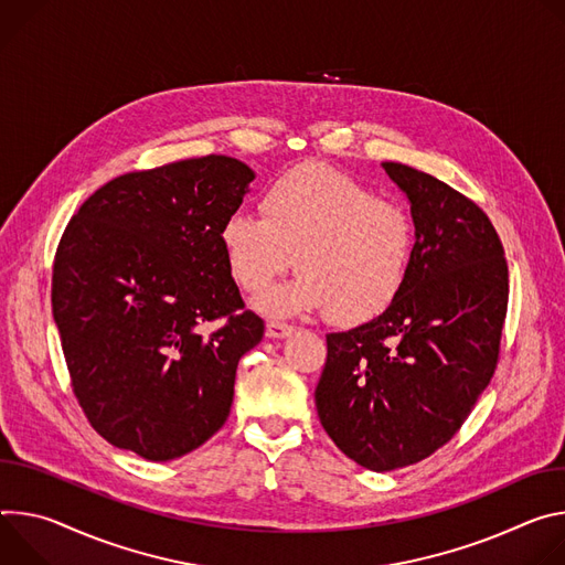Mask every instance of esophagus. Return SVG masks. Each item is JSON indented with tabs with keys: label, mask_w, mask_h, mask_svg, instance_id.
I'll return each mask as SVG.
<instances>
[{
	"label": "esophagus",
	"mask_w": 565,
	"mask_h": 565,
	"mask_svg": "<svg viewBox=\"0 0 565 565\" xmlns=\"http://www.w3.org/2000/svg\"><path fill=\"white\" fill-rule=\"evenodd\" d=\"M294 330H296L294 326L282 323V321H269V323H267V337H269V339H285V337H291Z\"/></svg>",
	"instance_id": "1"
}]
</instances>
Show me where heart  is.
<instances>
[{"label": "heart", "instance_id": "obj_1", "mask_svg": "<svg viewBox=\"0 0 565 565\" xmlns=\"http://www.w3.org/2000/svg\"><path fill=\"white\" fill-rule=\"evenodd\" d=\"M260 211L228 215L220 242L246 294H265L296 265V282L265 302L271 315L328 309L337 323H363L397 298L415 237L397 204L330 166L302 163L267 185Z\"/></svg>", "mask_w": 565, "mask_h": 565}]
</instances>
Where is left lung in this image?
I'll use <instances>...</instances> for the list:
<instances>
[{
  "mask_svg": "<svg viewBox=\"0 0 565 565\" xmlns=\"http://www.w3.org/2000/svg\"><path fill=\"white\" fill-rule=\"evenodd\" d=\"M411 202L415 244L391 307L328 334L315 393L334 445L370 471L445 447L493 377L508 315L503 244L469 198L404 163H382Z\"/></svg>",
  "mask_w": 565,
  "mask_h": 565,
  "instance_id": "left-lung-1",
  "label": "left lung"
}]
</instances>
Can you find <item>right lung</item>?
<instances>
[{
    "label": "right lung",
    "instance_id": "obj_1",
    "mask_svg": "<svg viewBox=\"0 0 565 565\" xmlns=\"http://www.w3.org/2000/svg\"><path fill=\"white\" fill-rule=\"evenodd\" d=\"M254 177L224 154L120 174L62 233L53 321L74 395L109 445L166 462L224 426L237 361L265 334L220 242Z\"/></svg>",
    "mask_w": 565,
    "mask_h": 565
}]
</instances>
